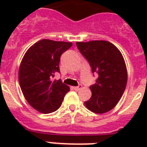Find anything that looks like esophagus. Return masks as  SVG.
Segmentation results:
<instances>
[{
    "instance_id": "esophagus-1",
    "label": "esophagus",
    "mask_w": 147,
    "mask_h": 147,
    "mask_svg": "<svg viewBox=\"0 0 147 147\" xmlns=\"http://www.w3.org/2000/svg\"><path fill=\"white\" fill-rule=\"evenodd\" d=\"M82 88L81 86H72V89L75 90H80V89Z\"/></svg>"
}]
</instances>
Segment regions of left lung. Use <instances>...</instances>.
Masks as SVG:
<instances>
[{
    "label": "left lung",
    "instance_id": "obj_1",
    "mask_svg": "<svg viewBox=\"0 0 147 147\" xmlns=\"http://www.w3.org/2000/svg\"><path fill=\"white\" fill-rule=\"evenodd\" d=\"M76 45L93 73L98 75L95 84L90 86L92 95L85 105L95 113H107L117 105L126 88L127 72L123 56L107 41L77 42Z\"/></svg>",
    "mask_w": 147,
    "mask_h": 147
}]
</instances>
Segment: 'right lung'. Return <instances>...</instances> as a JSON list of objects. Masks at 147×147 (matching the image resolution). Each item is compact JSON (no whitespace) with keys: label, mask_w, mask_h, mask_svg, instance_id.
<instances>
[{"label":"right lung","mask_w":147,"mask_h":147,"mask_svg":"<svg viewBox=\"0 0 147 147\" xmlns=\"http://www.w3.org/2000/svg\"><path fill=\"white\" fill-rule=\"evenodd\" d=\"M71 42L42 39L26 52L19 69V82L27 102L42 113H50L61 107L69 86L61 80L53 81L60 72L61 56Z\"/></svg>","instance_id":"right-lung-1"}]
</instances>
